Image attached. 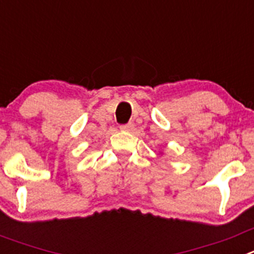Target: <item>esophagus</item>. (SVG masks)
<instances>
[{
	"label": "esophagus",
	"instance_id": "34e87169",
	"mask_svg": "<svg viewBox=\"0 0 254 254\" xmlns=\"http://www.w3.org/2000/svg\"><path fill=\"white\" fill-rule=\"evenodd\" d=\"M121 129L126 132H131L133 129V123H127V125L121 126Z\"/></svg>",
	"mask_w": 254,
	"mask_h": 254
}]
</instances>
